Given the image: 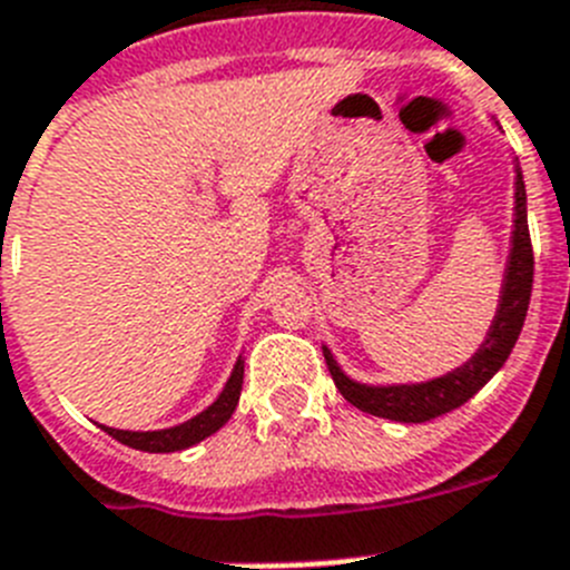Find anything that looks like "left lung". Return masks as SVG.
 I'll return each mask as SVG.
<instances>
[{"instance_id":"1","label":"left lung","mask_w":570,"mask_h":570,"mask_svg":"<svg viewBox=\"0 0 570 570\" xmlns=\"http://www.w3.org/2000/svg\"><path fill=\"white\" fill-rule=\"evenodd\" d=\"M531 286L533 246L531 232H528V209H524L522 171L517 168V220H513L511 261H508V272H504L502 301H499L497 318H493L491 333H488L484 344L479 346V353L468 364L453 370V373L442 375V379L424 381V384L367 387V384L346 379L338 370V364H335L333 355H330V350L324 346L326 367H330L335 387L341 390V395L353 407L364 410L370 415H379V419H390V422L419 424L462 407L468 399H473L497 375V370L511 355L513 344H517L519 333H522L528 304H531Z\"/></svg>"}]
</instances>
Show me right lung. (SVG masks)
I'll list each match as a JSON object with an SVG mask.
<instances>
[{
	"instance_id": "right-lung-1",
	"label": "right lung",
	"mask_w": 570,
	"mask_h": 570,
	"mask_svg": "<svg viewBox=\"0 0 570 570\" xmlns=\"http://www.w3.org/2000/svg\"><path fill=\"white\" fill-rule=\"evenodd\" d=\"M240 387H244V361H237L232 370L229 381H226L224 393L217 395V402L212 407L203 410L200 415L189 419V422L177 424L168 430H151V433H131V430H114L102 428L108 435H114L117 442L128 444L135 450H146V453H175V450H186L191 444L203 442L206 435L217 433L232 419L240 399Z\"/></svg>"
}]
</instances>
